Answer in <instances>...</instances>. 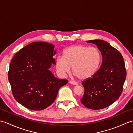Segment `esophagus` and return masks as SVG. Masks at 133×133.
<instances>
[{
    "mask_svg": "<svg viewBox=\"0 0 133 133\" xmlns=\"http://www.w3.org/2000/svg\"><path fill=\"white\" fill-rule=\"evenodd\" d=\"M69 83L70 84H74V85H77L78 83L76 82H74V81H70L69 82Z\"/></svg>",
    "mask_w": 133,
    "mask_h": 133,
    "instance_id": "obj_1",
    "label": "esophagus"
}]
</instances>
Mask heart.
<instances>
[{
	"instance_id": "b5f03b06",
	"label": "heart",
	"mask_w": 133,
	"mask_h": 133,
	"mask_svg": "<svg viewBox=\"0 0 133 133\" xmlns=\"http://www.w3.org/2000/svg\"><path fill=\"white\" fill-rule=\"evenodd\" d=\"M101 54L97 48L82 45H74L64 50L63 57L56 59L55 67L58 74L64 76L72 72L80 80H86L93 77L99 68Z\"/></svg>"
}]
</instances>
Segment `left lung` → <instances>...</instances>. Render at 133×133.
<instances>
[{
	"label": "left lung",
	"instance_id": "left-lung-1",
	"mask_svg": "<svg viewBox=\"0 0 133 133\" xmlns=\"http://www.w3.org/2000/svg\"><path fill=\"white\" fill-rule=\"evenodd\" d=\"M87 43L97 46L102 56V63L97 73L82 84L84 92L81 101L90 109H102L111 105L122 94L126 70L121 54L108 42L95 39Z\"/></svg>",
	"mask_w": 133,
	"mask_h": 133
}]
</instances>
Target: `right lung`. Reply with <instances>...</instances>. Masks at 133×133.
<instances>
[{"label":"right lung","instance_id":"add662e5","mask_svg":"<svg viewBox=\"0 0 133 133\" xmlns=\"http://www.w3.org/2000/svg\"><path fill=\"white\" fill-rule=\"evenodd\" d=\"M54 46L44 42H35L22 48L14 56L8 73L14 98L26 108L38 111L45 109L55 100L66 79L56 78L50 71Z\"/></svg>","mask_w":133,"mask_h":133}]
</instances>
